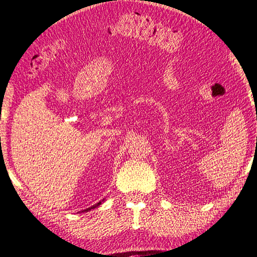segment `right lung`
Masks as SVG:
<instances>
[{
  "mask_svg": "<svg viewBox=\"0 0 257 257\" xmlns=\"http://www.w3.org/2000/svg\"><path fill=\"white\" fill-rule=\"evenodd\" d=\"M100 203H101V202H98L97 205H94V206L89 207V208H86V209H85V212H88V211H91V209H93V208H97V207H98L99 205H100ZM82 212H83V211H82Z\"/></svg>",
  "mask_w": 257,
  "mask_h": 257,
  "instance_id": "right-lung-1",
  "label": "right lung"
}]
</instances>
